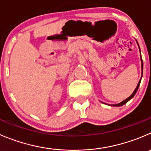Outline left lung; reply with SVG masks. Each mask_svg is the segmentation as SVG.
<instances>
[{
  "instance_id": "obj_1",
  "label": "left lung",
  "mask_w": 151,
  "mask_h": 151,
  "mask_svg": "<svg viewBox=\"0 0 151 151\" xmlns=\"http://www.w3.org/2000/svg\"><path fill=\"white\" fill-rule=\"evenodd\" d=\"M137 44H138V42L137 41ZM138 46H139V44H138ZM139 52H140V53H141V51H140V49H139ZM141 62H142V73H143V63H142V57H141ZM141 80H142V77H141V79H140V80H139V81L138 84H137V88H135V90H134V91L133 92V93H132V94L131 95V96H129V97H128V98H127V99H125V100H123V101H122V102H121L120 103L115 104V105H111V106H116V107L122 106V105H125V103H127V102H128V101L130 100V99H132V98L134 97V95L136 94V93H137V91H138L140 83H141Z\"/></svg>"
}]
</instances>
